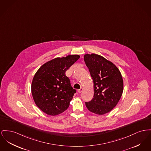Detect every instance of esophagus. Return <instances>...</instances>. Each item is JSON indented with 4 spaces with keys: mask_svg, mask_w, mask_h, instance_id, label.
Segmentation results:
<instances>
[{
    "mask_svg": "<svg viewBox=\"0 0 151 151\" xmlns=\"http://www.w3.org/2000/svg\"><path fill=\"white\" fill-rule=\"evenodd\" d=\"M83 88H81L79 89L78 90V92H79V93H81V92H83Z\"/></svg>",
    "mask_w": 151,
    "mask_h": 151,
    "instance_id": "1",
    "label": "esophagus"
}]
</instances>
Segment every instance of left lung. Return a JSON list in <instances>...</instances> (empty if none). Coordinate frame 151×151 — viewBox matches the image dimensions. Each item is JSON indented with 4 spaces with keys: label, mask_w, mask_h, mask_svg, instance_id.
I'll return each instance as SVG.
<instances>
[{
    "label": "left lung",
    "mask_w": 151,
    "mask_h": 151,
    "mask_svg": "<svg viewBox=\"0 0 151 151\" xmlns=\"http://www.w3.org/2000/svg\"><path fill=\"white\" fill-rule=\"evenodd\" d=\"M84 62L93 81V98L86 106L89 111L103 115L112 110L123 92V80L115 65L95 53L86 54Z\"/></svg>",
    "instance_id": "left-lung-1"
}]
</instances>
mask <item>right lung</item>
<instances>
[{
	"label": "right lung",
	"mask_w": 151,
	"mask_h": 151,
	"mask_svg": "<svg viewBox=\"0 0 151 151\" xmlns=\"http://www.w3.org/2000/svg\"><path fill=\"white\" fill-rule=\"evenodd\" d=\"M80 58L78 55L56 58L42 65L36 72L31 92L36 105L48 115H58L70 106L76 89L65 72Z\"/></svg>",
	"instance_id": "1"
}]
</instances>
